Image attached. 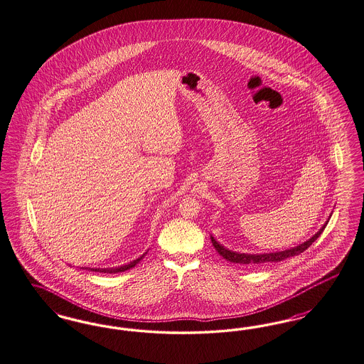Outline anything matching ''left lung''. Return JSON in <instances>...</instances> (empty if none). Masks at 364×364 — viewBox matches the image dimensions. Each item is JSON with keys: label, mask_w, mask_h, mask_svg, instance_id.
I'll return each instance as SVG.
<instances>
[{"label": "left lung", "mask_w": 364, "mask_h": 364, "mask_svg": "<svg viewBox=\"0 0 364 364\" xmlns=\"http://www.w3.org/2000/svg\"><path fill=\"white\" fill-rule=\"evenodd\" d=\"M329 220H326L320 230L314 234L313 237H310L307 241L296 245V247L286 249V250H280V252H272V253H256V255H250V253H240V252H234L228 247H223L222 244H219L218 241L211 235V242L213 247H215V250L218 252L219 255L226 259L228 262H234V264H247V265H255V264H265V262H277L289 259L292 256H296L302 252H305L307 247H310L318 237L321 233L323 232L325 226L328 225Z\"/></svg>", "instance_id": "8db88e82"}]
</instances>
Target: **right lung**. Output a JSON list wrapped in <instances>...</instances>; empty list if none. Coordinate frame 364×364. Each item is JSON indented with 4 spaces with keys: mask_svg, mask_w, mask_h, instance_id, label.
Returning <instances> with one entry per match:
<instances>
[{
    "mask_svg": "<svg viewBox=\"0 0 364 364\" xmlns=\"http://www.w3.org/2000/svg\"><path fill=\"white\" fill-rule=\"evenodd\" d=\"M147 253V252H146ZM146 253H144L141 257H138L136 260H132V262H127V264H123L120 267H112V268H87V267H82V269H89V271H93V272H104V274H117V272H124L127 269H130L132 267H135L138 262H141L144 259Z\"/></svg>",
    "mask_w": 364,
    "mask_h": 364,
    "instance_id": "right-lung-1",
    "label": "right lung"
}]
</instances>
